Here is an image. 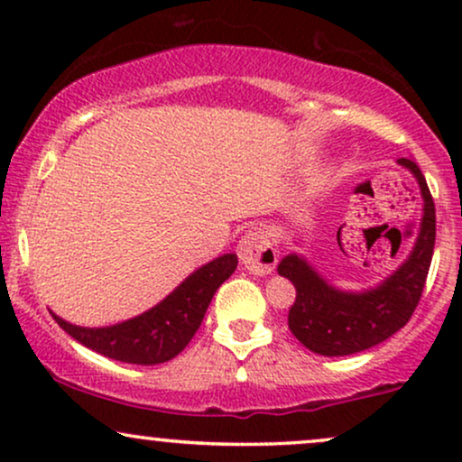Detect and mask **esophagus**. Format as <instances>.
<instances>
[{
	"label": "esophagus",
	"instance_id": "1",
	"mask_svg": "<svg viewBox=\"0 0 462 462\" xmlns=\"http://www.w3.org/2000/svg\"><path fill=\"white\" fill-rule=\"evenodd\" d=\"M236 252L245 269L258 275L272 273L275 263H278V252H275L272 238L264 235L263 230H249L238 241Z\"/></svg>",
	"mask_w": 462,
	"mask_h": 462
}]
</instances>
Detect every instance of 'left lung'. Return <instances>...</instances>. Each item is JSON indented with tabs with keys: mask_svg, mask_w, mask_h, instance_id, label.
Listing matches in <instances>:
<instances>
[{
	"mask_svg": "<svg viewBox=\"0 0 462 462\" xmlns=\"http://www.w3.org/2000/svg\"><path fill=\"white\" fill-rule=\"evenodd\" d=\"M397 164L417 180L423 208L415 245L393 273L367 289L347 291L323 278L304 254H286L278 264V273L298 291L289 310L291 332L319 356H349L386 341L406 326L421 298L437 236L434 201L417 162L400 158Z\"/></svg>",
	"mask_w": 462,
	"mask_h": 462,
	"instance_id": "8db88e82",
	"label": "left lung"
}]
</instances>
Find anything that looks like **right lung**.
<instances>
[{
  "label": "right lung",
  "instance_id": "obj_1",
  "mask_svg": "<svg viewBox=\"0 0 462 462\" xmlns=\"http://www.w3.org/2000/svg\"><path fill=\"white\" fill-rule=\"evenodd\" d=\"M236 263V254H224L201 264L150 310L115 326L84 328L65 321L54 310L50 312L69 337L93 352L121 363L161 365L176 358L189 346L215 291L235 273Z\"/></svg>",
  "mask_w": 462,
  "mask_h": 462
}]
</instances>
